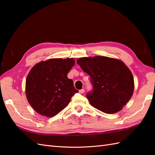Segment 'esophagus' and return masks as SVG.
Masks as SVG:
<instances>
[{
  "instance_id": "esophagus-1",
  "label": "esophagus",
  "mask_w": 155,
  "mask_h": 155,
  "mask_svg": "<svg viewBox=\"0 0 155 155\" xmlns=\"http://www.w3.org/2000/svg\"><path fill=\"white\" fill-rule=\"evenodd\" d=\"M84 91H85L84 89H81L80 90H79V93H80V94H84Z\"/></svg>"
}]
</instances>
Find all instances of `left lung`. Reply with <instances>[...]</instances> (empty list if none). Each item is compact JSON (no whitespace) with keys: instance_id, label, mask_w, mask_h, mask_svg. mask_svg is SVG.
<instances>
[{"instance_id":"left-lung-1","label":"left lung","mask_w":155,"mask_h":155,"mask_svg":"<svg viewBox=\"0 0 155 155\" xmlns=\"http://www.w3.org/2000/svg\"><path fill=\"white\" fill-rule=\"evenodd\" d=\"M77 63L91 78L93 89L86 97L101 111H119L132 97L133 76L122 61L105 56L79 58Z\"/></svg>"}]
</instances>
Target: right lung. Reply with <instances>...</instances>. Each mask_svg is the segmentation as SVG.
Wrapping results in <instances>:
<instances>
[{"instance_id":"right-lung-1","label":"right lung","mask_w":155,"mask_h":155,"mask_svg":"<svg viewBox=\"0 0 155 155\" xmlns=\"http://www.w3.org/2000/svg\"><path fill=\"white\" fill-rule=\"evenodd\" d=\"M73 58H55L34 66L26 80V95L30 105L40 115L53 117L70 103L78 90L68 74L74 66Z\"/></svg>"}]
</instances>
